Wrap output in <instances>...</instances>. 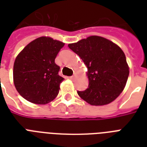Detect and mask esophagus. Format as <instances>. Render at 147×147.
<instances>
[{"label": "esophagus", "instance_id": "esophagus-1", "mask_svg": "<svg viewBox=\"0 0 147 147\" xmlns=\"http://www.w3.org/2000/svg\"><path fill=\"white\" fill-rule=\"evenodd\" d=\"M69 78H70L71 80H74V79H75V76H71V77H69Z\"/></svg>", "mask_w": 147, "mask_h": 147}]
</instances>
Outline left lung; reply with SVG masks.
I'll return each instance as SVG.
<instances>
[{
    "label": "left lung",
    "mask_w": 147,
    "mask_h": 147,
    "mask_svg": "<svg viewBox=\"0 0 147 147\" xmlns=\"http://www.w3.org/2000/svg\"><path fill=\"white\" fill-rule=\"evenodd\" d=\"M68 47L87 67L88 88L78 92L91 105L101 106L114 101L123 91L129 66L123 50L106 38L91 36Z\"/></svg>",
    "instance_id": "obj_1"
}]
</instances>
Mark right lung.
<instances>
[{"label":"right lung","mask_w":147,"mask_h":147,"mask_svg":"<svg viewBox=\"0 0 147 147\" xmlns=\"http://www.w3.org/2000/svg\"><path fill=\"white\" fill-rule=\"evenodd\" d=\"M64 42L49 36L33 40L17 55L13 64V83L20 95L30 102L46 105L59 94L64 78L59 76L55 59Z\"/></svg>","instance_id":"right-lung-1"}]
</instances>
